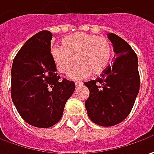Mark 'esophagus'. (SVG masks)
<instances>
[{"label":"esophagus","mask_w":154,"mask_h":154,"mask_svg":"<svg viewBox=\"0 0 154 154\" xmlns=\"http://www.w3.org/2000/svg\"><path fill=\"white\" fill-rule=\"evenodd\" d=\"M75 84H76V87H77V88H78V87H80V86H82V85H83V83H82V82H76V83H75Z\"/></svg>","instance_id":"esophagus-1"}]
</instances>
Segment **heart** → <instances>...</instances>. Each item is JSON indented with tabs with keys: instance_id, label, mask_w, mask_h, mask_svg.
Instances as JSON below:
<instances>
[{
	"instance_id": "heart-1",
	"label": "heart",
	"mask_w": 154,
	"mask_h": 154,
	"mask_svg": "<svg viewBox=\"0 0 154 154\" xmlns=\"http://www.w3.org/2000/svg\"><path fill=\"white\" fill-rule=\"evenodd\" d=\"M62 45L51 49V56L55 67L60 73H69L71 79H84L92 73L101 75L110 64L112 45L107 38L98 37L85 32H76L65 37Z\"/></svg>"
}]
</instances>
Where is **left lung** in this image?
<instances>
[{
	"label": "left lung",
	"mask_w": 154,
	"mask_h": 154,
	"mask_svg": "<svg viewBox=\"0 0 154 154\" xmlns=\"http://www.w3.org/2000/svg\"><path fill=\"white\" fill-rule=\"evenodd\" d=\"M115 60L101 77L84 83L90 90L85 108L99 126L111 127L124 121L132 110L140 90L138 57L130 45L115 33H108Z\"/></svg>",
	"instance_id": "8db88e82"
}]
</instances>
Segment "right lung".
<instances>
[{"label": "right lung", "instance_id": "obj_1", "mask_svg": "<svg viewBox=\"0 0 154 154\" xmlns=\"http://www.w3.org/2000/svg\"><path fill=\"white\" fill-rule=\"evenodd\" d=\"M49 31L31 37L13 61L11 97L24 121L47 128L61 119L64 105L75 90V83L57 75L51 56Z\"/></svg>", "mask_w": 154, "mask_h": 154}]
</instances>
